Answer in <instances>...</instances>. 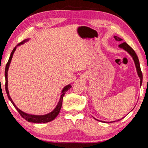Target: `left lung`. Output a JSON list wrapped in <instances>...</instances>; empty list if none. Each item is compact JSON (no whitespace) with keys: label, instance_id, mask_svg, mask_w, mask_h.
I'll list each match as a JSON object with an SVG mask.
<instances>
[{"label":"left lung","instance_id":"left-lung-1","mask_svg":"<svg viewBox=\"0 0 148 148\" xmlns=\"http://www.w3.org/2000/svg\"><path fill=\"white\" fill-rule=\"evenodd\" d=\"M114 38H115V39H116V40H117V41H121L122 40V39L119 38V37H117L116 36H114ZM119 47H120V48H122L123 49H124L126 51L128 52V53L130 55H131V56L132 57V59H133L134 64H135V66H136V68L137 74H138V76H139L140 79V86H141L142 84V78H143V77H142V71H141V69H140L139 60H138V58L137 55L136 54V53H135L134 49H132V47L129 46V45L127 44L126 42H123V43L120 44L119 45ZM121 119H120V120H121ZM97 121H99V120H98V119H97ZM117 121H119V119L117 120ZM102 122H103V121H102ZM112 122H115V121H112ZM112 122H111V123H112ZM104 123H105V122H104Z\"/></svg>","mask_w":148,"mask_h":148}]
</instances>
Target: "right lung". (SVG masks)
I'll return each instance as SVG.
<instances>
[{"label": "right lung", "mask_w": 148, "mask_h": 148, "mask_svg": "<svg viewBox=\"0 0 148 148\" xmlns=\"http://www.w3.org/2000/svg\"><path fill=\"white\" fill-rule=\"evenodd\" d=\"M29 40V39H25V40H23V42H21V43H19L17 45V46H20V45L24 44L25 42H27ZM16 47H15L14 49L12 50V53L10 54V58L8 62L6 65V68H5V79H6V83H5V89H6V92L7 93V95H8V97L10 101H11V102L12 103V104L14 105V107L16 108V109L17 110V112H19V114L21 115V117H23V119H25V120H27V121L29 122H32V123H47L52 121L57 116V115L59 114L60 110H61V106H62V99H63V97L66 92V91H68L69 89L71 88V84L67 85V86H65L63 89L62 90L61 92V98H60L59 101L57 104V106L56 107L53 111L50 113L46 114V115H42V116H36V115H31V114H28L27 113H25V112H22L21 110H19L18 108H17L16 105H15L14 102L12 101L10 96L9 94V91H8V68L10 66V62L12 61V57H13V54L14 53V51H16Z\"/></svg>", "instance_id": "right-lung-1"}]
</instances>
